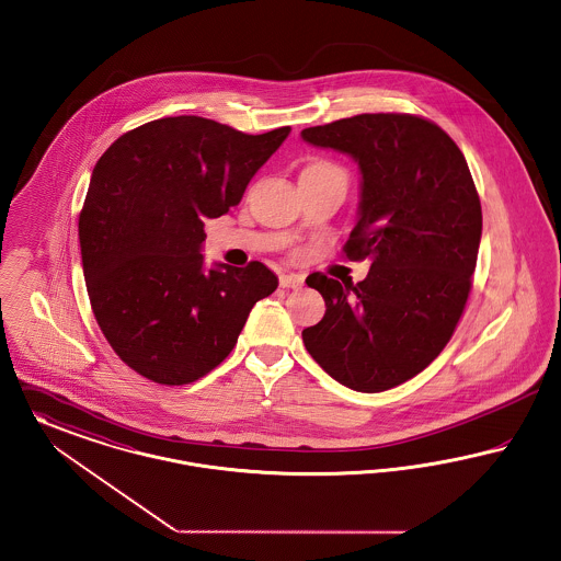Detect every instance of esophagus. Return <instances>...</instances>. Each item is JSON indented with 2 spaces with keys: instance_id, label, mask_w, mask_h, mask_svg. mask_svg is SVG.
I'll return each mask as SVG.
<instances>
[{
  "instance_id": "obj_1",
  "label": "esophagus",
  "mask_w": 561,
  "mask_h": 561,
  "mask_svg": "<svg viewBox=\"0 0 561 561\" xmlns=\"http://www.w3.org/2000/svg\"><path fill=\"white\" fill-rule=\"evenodd\" d=\"M304 276L301 274H280V287L283 289H301Z\"/></svg>"
}]
</instances>
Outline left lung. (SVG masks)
<instances>
[{"instance_id": "left-lung-1", "label": "left lung", "mask_w": 561, "mask_h": 561, "mask_svg": "<svg viewBox=\"0 0 561 561\" xmlns=\"http://www.w3.org/2000/svg\"><path fill=\"white\" fill-rule=\"evenodd\" d=\"M348 153L360 203L344 253L371 260L365 280L306 278L323 321L301 331L324 371L358 392H382L428 367L454 335L471 294L481 203L451 137L412 114H360L301 130Z\"/></svg>"}]
</instances>
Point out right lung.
I'll use <instances>...</instances> for the list:
<instances>
[{"mask_svg":"<svg viewBox=\"0 0 561 561\" xmlns=\"http://www.w3.org/2000/svg\"><path fill=\"white\" fill-rule=\"evenodd\" d=\"M289 133L160 118L99 158L78 224L82 267L96 323L139 376L167 386L207 376L278 287L262 262L207 270L201 247L205 221L237 207Z\"/></svg>","mask_w":561,"mask_h":561,"instance_id":"add662e5","label":"right lung"}]
</instances>
